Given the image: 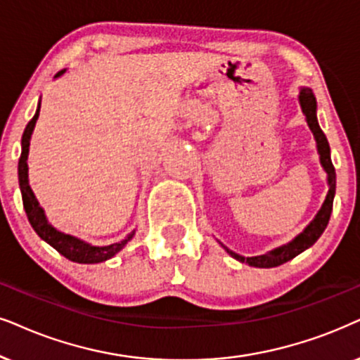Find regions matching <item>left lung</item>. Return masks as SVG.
<instances>
[{"instance_id":"1","label":"left lung","mask_w":360,"mask_h":360,"mask_svg":"<svg viewBox=\"0 0 360 360\" xmlns=\"http://www.w3.org/2000/svg\"><path fill=\"white\" fill-rule=\"evenodd\" d=\"M300 104L302 109V114L306 115L307 125L314 134L316 143H317V152H319V160L323 169L328 174V184H329V191L328 197H326L323 207H321L319 212H317L316 218L312 220L309 225L304 228V231L301 235H297L291 243L288 245L279 246V248L269 251V253L261 255V256H251V258H245V256L233 253L231 250H228L226 246H223L228 251V255H231L233 258L241 261V263H248L250 266H255V268H274V266H279L286 261L296 258L297 255L302 253V251L311 248L314 243L319 240V236L323 235V231L328 226L330 213H333V202H334V195H335V170L333 165V160H330V148H329V142L326 139V135L323 130H321L319 124H317V117H316V97L312 94V91L309 87H302L300 92Z\"/></svg>"}]
</instances>
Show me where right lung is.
Returning a JSON list of instances; mask_svg holds the SVG:
<instances>
[{"label": "right lung", "mask_w": 360, "mask_h": 360, "mask_svg": "<svg viewBox=\"0 0 360 360\" xmlns=\"http://www.w3.org/2000/svg\"><path fill=\"white\" fill-rule=\"evenodd\" d=\"M64 72H66V69H64V71H59L56 74V77H59L60 74ZM39 107H41V102L37 104L34 117L27 122L25 134H22L21 157H20V163H18V179H20L22 207H25L27 220H30L31 226L34 228V231L39 235L41 240H44L48 245L53 246L56 251H59L60 255L66 256L68 259L74 261V263L92 264V263H102V261L110 259L112 256L117 255L119 251L122 250L130 240H132L135 231L130 233V235L125 236L124 240L119 243H112L109 246H94L91 245V243L79 240L76 236L66 235V233L56 230L53 225H49L48 220H46L44 210L39 207V202H37L34 193H32L30 180H27V153H30V140H31L32 130H34L36 120L39 117Z\"/></svg>", "instance_id": "right-lung-1"}]
</instances>
